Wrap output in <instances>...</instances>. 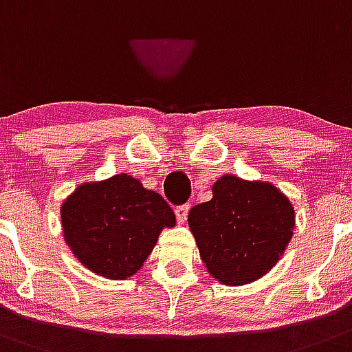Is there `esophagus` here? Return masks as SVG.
I'll list each match as a JSON object with an SVG mask.
<instances>
[{"label":"esophagus","instance_id":"esophagus-1","mask_svg":"<svg viewBox=\"0 0 352 352\" xmlns=\"http://www.w3.org/2000/svg\"><path fill=\"white\" fill-rule=\"evenodd\" d=\"M189 208H191V205L186 204V205H179V207L175 208V215H177V221H179L180 224L186 223V219H188V212Z\"/></svg>","mask_w":352,"mask_h":352}]
</instances>
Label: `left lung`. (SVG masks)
Wrapping results in <instances>:
<instances>
[{
	"label": "left lung",
	"mask_w": 352,
	"mask_h": 352,
	"mask_svg": "<svg viewBox=\"0 0 352 352\" xmlns=\"http://www.w3.org/2000/svg\"><path fill=\"white\" fill-rule=\"evenodd\" d=\"M210 201L189 212V228L207 270L226 286L267 274L293 236L289 199L268 182L221 177Z\"/></svg>",
	"instance_id": "1"
}]
</instances>
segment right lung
<instances>
[{
    "mask_svg": "<svg viewBox=\"0 0 352 352\" xmlns=\"http://www.w3.org/2000/svg\"><path fill=\"white\" fill-rule=\"evenodd\" d=\"M61 221L66 243L84 267L122 280L137 274L175 214L163 196L121 173L78 186L63 204Z\"/></svg>",
    "mask_w": 352,
    "mask_h": 352,
    "instance_id": "obj_1",
    "label": "right lung"
}]
</instances>
